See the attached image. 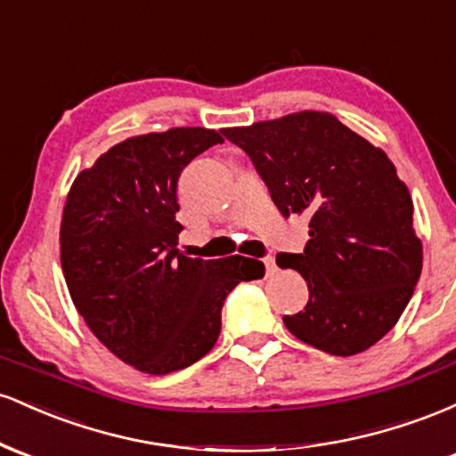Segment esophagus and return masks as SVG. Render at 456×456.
Returning <instances> with one entry per match:
<instances>
[{
	"label": "esophagus",
	"instance_id": "34e87169",
	"mask_svg": "<svg viewBox=\"0 0 456 456\" xmlns=\"http://www.w3.org/2000/svg\"><path fill=\"white\" fill-rule=\"evenodd\" d=\"M264 265H265V276H274L276 274V261L272 255H268V257H264Z\"/></svg>",
	"mask_w": 456,
	"mask_h": 456
}]
</instances>
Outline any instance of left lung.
I'll return each mask as SVG.
<instances>
[{
    "mask_svg": "<svg viewBox=\"0 0 456 456\" xmlns=\"http://www.w3.org/2000/svg\"><path fill=\"white\" fill-rule=\"evenodd\" d=\"M223 134L248 154L282 216L311 214L305 253L276 255L308 285L305 311L282 317L287 330L332 355L378 343L422 270L411 195L386 151L319 111Z\"/></svg>",
    "mask_w": 456,
    "mask_h": 456,
    "instance_id": "1",
    "label": "left lung"
}]
</instances>
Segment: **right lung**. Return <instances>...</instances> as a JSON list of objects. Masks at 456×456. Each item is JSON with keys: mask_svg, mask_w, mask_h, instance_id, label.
<instances>
[{"mask_svg": "<svg viewBox=\"0 0 456 456\" xmlns=\"http://www.w3.org/2000/svg\"><path fill=\"white\" fill-rule=\"evenodd\" d=\"M223 143L216 130L130 137L81 171L61 216V270L94 337L141 373L167 375L203 358L221 334L224 297L264 276L257 259L180 253L177 180Z\"/></svg>", "mask_w": 456, "mask_h": 456, "instance_id": "1", "label": "right lung"}]
</instances>
